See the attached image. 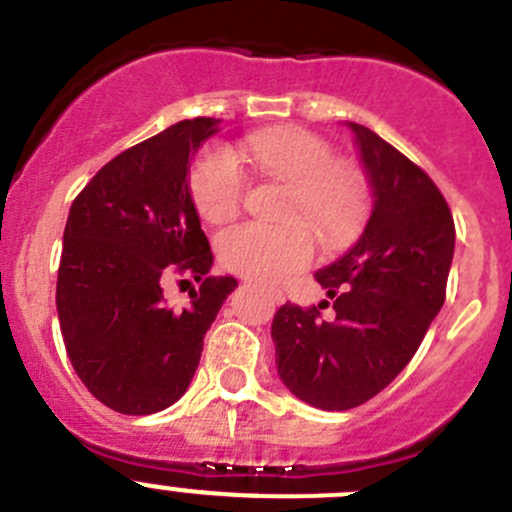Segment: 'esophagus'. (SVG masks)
<instances>
[{
    "label": "esophagus",
    "mask_w": 512,
    "mask_h": 512,
    "mask_svg": "<svg viewBox=\"0 0 512 512\" xmlns=\"http://www.w3.org/2000/svg\"><path fill=\"white\" fill-rule=\"evenodd\" d=\"M272 300H275L277 305H280V302L285 300V295H282V290H272Z\"/></svg>",
    "instance_id": "34e87169"
}]
</instances>
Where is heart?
Returning <instances> with one entry per match:
<instances>
[{
	"label": "heart",
	"mask_w": 512,
	"mask_h": 512,
	"mask_svg": "<svg viewBox=\"0 0 512 512\" xmlns=\"http://www.w3.org/2000/svg\"><path fill=\"white\" fill-rule=\"evenodd\" d=\"M247 155L262 175L290 185L282 210L287 222H247L222 232L217 250L227 270L260 282L302 270L315 255L311 226L330 250L355 240L370 212V185L360 167L337 160L325 137L302 127H272L247 140ZM190 195L212 225L232 220L247 195V175L237 157L222 147L202 152L190 170Z\"/></svg>",
	"instance_id": "b5f03b06"
}]
</instances>
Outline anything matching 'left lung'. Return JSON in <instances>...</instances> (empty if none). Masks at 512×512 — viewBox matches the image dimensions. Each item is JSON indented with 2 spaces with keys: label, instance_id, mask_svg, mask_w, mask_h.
Segmentation results:
<instances>
[{
  "label": "left lung",
  "instance_id": "8db88e82",
  "mask_svg": "<svg viewBox=\"0 0 512 512\" xmlns=\"http://www.w3.org/2000/svg\"><path fill=\"white\" fill-rule=\"evenodd\" d=\"M375 207L350 252L315 280L335 317L282 305L272 320L277 372L290 393L320 410H350L385 390L413 360L445 302L455 222L428 172L375 132L350 122Z\"/></svg>",
  "mask_w": 512,
  "mask_h": 512
}]
</instances>
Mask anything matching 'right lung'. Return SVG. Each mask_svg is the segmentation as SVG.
Instances as JSON below:
<instances>
[{
    "label": "right lung",
    "instance_id": "obj_1",
    "mask_svg": "<svg viewBox=\"0 0 512 512\" xmlns=\"http://www.w3.org/2000/svg\"><path fill=\"white\" fill-rule=\"evenodd\" d=\"M220 119H182L119 152L69 207L57 312L84 388L122 415H152L185 395L205 332L237 287L210 277L212 250L187 172ZM201 282L191 305H166L170 281Z\"/></svg>",
    "mask_w": 512,
    "mask_h": 512
}]
</instances>
